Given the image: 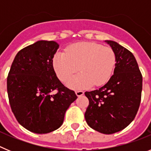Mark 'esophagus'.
<instances>
[{
	"label": "esophagus",
	"instance_id": "1",
	"mask_svg": "<svg viewBox=\"0 0 151 151\" xmlns=\"http://www.w3.org/2000/svg\"><path fill=\"white\" fill-rule=\"evenodd\" d=\"M76 95L78 96V97H80V96L83 95V94H84V91H80V90L76 91Z\"/></svg>",
	"mask_w": 151,
	"mask_h": 151
}]
</instances>
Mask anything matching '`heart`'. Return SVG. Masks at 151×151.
<instances>
[{"instance_id": "obj_1", "label": "heart", "mask_w": 151, "mask_h": 151, "mask_svg": "<svg viewBox=\"0 0 151 151\" xmlns=\"http://www.w3.org/2000/svg\"><path fill=\"white\" fill-rule=\"evenodd\" d=\"M116 63V55L109 47L80 42L68 47L66 53L57 52L53 59L54 71L61 82H66L79 69L81 73L68 81L73 89L100 86L108 82Z\"/></svg>"}]
</instances>
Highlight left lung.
I'll list each match as a JSON object with an SVG mask.
<instances>
[{
	"label": "left lung",
	"mask_w": 151,
	"mask_h": 151,
	"mask_svg": "<svg viewBox=\"0 0 151 151\" xmlns=\"http://www.w3.org/2000/svg\"><path fill=\"white\" fill-rule=\"evenodd\" d=\"M116 55L114 74L98 90L85 92L89 105L88 125L103 134H113L132 122L141 99L142 75L132 52L113 41H105Z\"/></svg>",
	"instance_id": "1"
}]
</instances>
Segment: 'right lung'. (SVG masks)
Here are the masks:
<instances>
[{"label": "right lung", "mask_w": 151, "mask_h": 151, "mask_svg": "<svg viewBox=\"0 0 151 151\" xmlns=\"http://www.w3.org/2000/svg\"><path fill=\"white\" fill-rule=\"evenodd\" d=\"M59 45L38 41L16 55L8 73L7 93L18 122L32 132L59 129L69 105L77 98L57 77L53 58Z\"/></svg>", "instance_id": "1"}]
</instances>
